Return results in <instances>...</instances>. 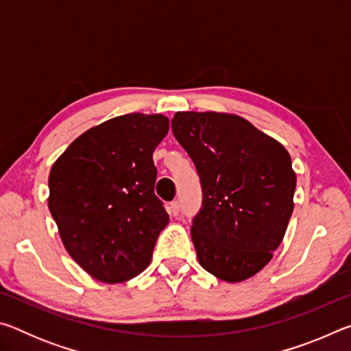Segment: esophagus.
Segmentation results:
<instances>
[{"label":"esophagus","instance_id":"1","mask_svg":"<svg viewBox=\"0 0 351 351\" xmlns=\"http://www.w3.org/2000/svg\"><path fill=\"white\" fill-rule=\"evenodd\" d=\"M180 210H181L180 201H173V203H170V206H169V213H170V215L176 217L178 213H180Z\"/></svg>","mask_w":351,"mask_h":351}]
</instances>
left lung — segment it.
Wrapping results in <instances>:
<instances>
[{
  "instance_id": "1",
  "label": "left lung",
  "mask_w": 351,
  "mask_h": 351,
  "mask_svg": "<svg viewBox=\"0 0 351 351\" xmlns=\"http://www.w3.org/2000/svg\"><path fill=\"white\" fill-rule=\"evenodd\" d=\"M171 130L203 189L190 230L199 265L219 280H246L269 263L293 215L297 178L289 153L229 112L180 111Z\"/></svg>"
}]
</instances>
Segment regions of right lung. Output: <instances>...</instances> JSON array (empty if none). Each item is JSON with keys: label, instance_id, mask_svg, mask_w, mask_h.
Returning a JSON list of instances; mask_svg holds the SVG:
<instances>
[{"label": "right lung", "instance_id": "obj_1", "mask_svg": "<svg viewBox=\"0 0 351 351\" xmlns=\"http://www.w3.org/2000/svg\"><path fill=\"white\" fill-rule=\"evenodd\" d=\"M167 133L164 114L117 116L86 130L52 165L51 215L64 249L96 280L127 282L150 265L169 224L153 162Z\"/></svg>", "mask_w": 351, "mask_h": 351}]
</instances>
